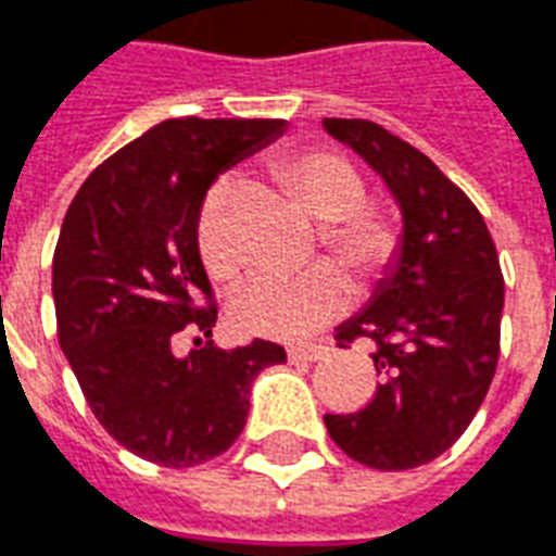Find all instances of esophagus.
Here are the masks:
<instances>
[{
    "instance_id": "esophagus-1",
    "label": "esophagus",
    "mask_w": 556,
    "mask_h": 556,
    "mask_svg": "<svg viewBox=\"0 0 556 556\" xmlns=\"http://www.w3.org/2000/svg\"><path fill=\"white\" fill-rule=\"evenodd\" d=\"M290 361H304V363H316L328 357V345L325 342H295L287 349Z\"/></svg>"
}]
</instances>
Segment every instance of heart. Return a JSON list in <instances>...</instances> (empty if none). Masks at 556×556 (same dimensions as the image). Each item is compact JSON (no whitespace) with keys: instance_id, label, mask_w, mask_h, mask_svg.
Masks as SVG:
<instances>
[{"instance_id":"obj_1","label":"heart","mask_w":556,"mask_h":556,"mask_svg":"<svg viewBox=\"0 0 556 556\" xmlns=\"http://www.w3.org/2000/svg\"><path fill=\"white\" fill-rule=\"evenodd\" d=\"M273 181L290 202L319 219L323 245L361 283L381 278L402 252V231L387 211L366 204L361 169L328 149H307L275 157ZM228 187L216 184L204 202L195 243L207 273L216 281H231L240 269V254L225 223ZM349 304V283L331 263H316L295 278H254L231 302L237 331L273 340H299L333 319Z\"/></svg>"}]
</instances>
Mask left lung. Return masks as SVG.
I'll return each instance as SVG.
<instances>
[{"instance_id":"1","label":"left lung","mask_w":556,"mask_h":556,"mask_svg":"<svg viewBox=\"0 0 556 556\" xmlns=\"http://www.w3.org/2000/svg\"><path fill=\"white\" fill-rule=\"evenodd\" d=\"M402 207V252L372 299L337 328V345L372 342L381 383L349 416H325L352 460L416 469L448 452L486 399L498 366L504 278L481 211L428 154L369 119H325Z\"/></svg>"}]
</instances>
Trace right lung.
I'll return each mask as SVG.
<instances>
[{"label": "right lung", "mask_w": 556, "mask_h": 556, "mask_svg": "<svg viewBox=\"0 0 556 556\" xmlns=\"http://www.w3.org/2000/svg\"><path fill=\"white\" fill-rule=\"evenodd\" d=\"M283 119L181 116L149 128L90 173L52 261L58 342L104 431L157 466L187 469L228 452L249 392L278 342H207L187 357L175 337H211L214 290L195 243L216 175L283 135Z\"/></svg>", "instance_id": "1"}]
</instances>
